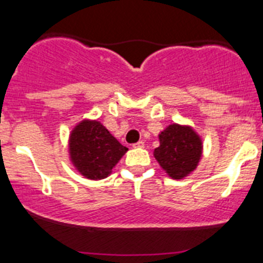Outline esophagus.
Wrapping results in <instances>:
<instances>
[{
  "label": "esophagus",
  "mask_w": 263,
  "mask_h": 263,
  "mask_svg": "<svg viewBox=\"0 0 263 263\" xmlns=\"http://www.w3.org/2000/svg\"><path fill=\"white\" fill-rule=\"evenodd\" d=\"M144 146H145L144 141H139V142H136V144H134V147H140V149H141V147H144Z\"/></svg>",
  "instance_id": "obj_1"
}]
</instances>
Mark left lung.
Instances as JSON below:
<instances>
[{
	"label": "left lung",
	"instance_id": "1",
	"mask_svg": "<svg viewBox=\"0 0 263 263\" xmlns=\"http://www.w3.org/2000/svg\"><path fill=\"white\" fill-rule=\"evenodd\" d=\"M154 158L173 180H182L193 173L203 157V140L189 124L172 123L159 135Z\"/></svg>",
	"mask_w": 263,
	"mask_h": 263
}]
</instances>
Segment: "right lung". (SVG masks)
<instances>
[{"instance_id":"add662e5","label":"right lung","mask_w":263,"mask_h":263,"mask_svg":"<svg viewBox=\"0 0 263 263\" xmlns=\"http://www.w3.org/2000/svg\"><path fill=\"white\" fill-rule=\"evenodd\" d=\"M127 150L96 119H82L69 134L68 153L70 162L88 180L108 177Z\"/></svg>"}]
</instances>
